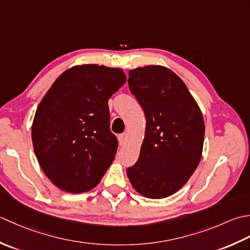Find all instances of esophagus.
I'll list each match as a JSON object with an SVG mask.
<instances>
[{
	"label": "esophagus",
	"mask_w": 250,
	"mask_h": 250,
	"mask_svg": "<svg viewBox=\"0 0 250 250\" xmlns=\"http://www.w3.org/2000/svg\"><path fill=\"white\" fill-rule=\"evenodd\" d=\"M126 140H127V134H121V135H119V142H120V145L121 146H123V145H125V142H126Z\"/></svg>",
	"instance_id": "34e87169"
}]
</instances>
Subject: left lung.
<instances>
[{"label":"left lung","mask_w":250,"mask_h":250,"mask_svg":"<svg viewBox=\"0 0 250 250\" xmlns=\"http://www.w3.org/2000/svg\"><path fill=\"white\" fill-rule=\"evenodd\" d=\"M128 86L144 109L146 127L139 159L127 168L134 189L149 198L172 195L201 161L205 125L186 84L162 65L129 71Z\"/></svg>","instance_id":"obj_1"}]
</instances>
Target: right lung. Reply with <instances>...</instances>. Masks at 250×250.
<instances>
[{"mask_svg":"<svg viewBox=\"0 0 250 250\" xmlns=\"http://www.w3.org/2000/svg\"><path fill=\"white\" fill-rule=\"evenodd\" d=\"M125 82L119 68L76 65L41 101L32 124L33 147L41 168L59 189L89 191L108 170L119 146L110 130L108 100Z\"/></svg>","mask_w":250,"mask_h":250,"instance_id":"right-lung-1","label":"right lung"}]
</instances>
